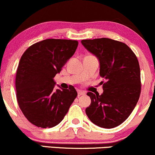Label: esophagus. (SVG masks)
<instances>
[{
  "mask_svg": "<svg viewBox=\"0 0 155 155\" xmlns=\"http://www.w3.org/2000/svg\"><path fill=\"white\" fill-rule=\"evenodd\" d=\"M78 95H85V92L81 91V90H78Z\"/></svg>",
  "mask_w": 155,
  "mask_h": 155,
  "instance_id": "1",
  "label": "esophagus"
}]
</instances>
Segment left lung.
Here are the masks:
<instances>
[{
    "label": "left lung",
    "instance_id": "left-lung-1",
    "mask_svg": "<svg viewBox=\"0 0 155 155\" xmlns=\"http://www.w3.org/2000/svg\"><path fill=\"white\" fill-rule=\"evenodd\" d=\"M81 44L99 60L100 76L105 80L101 81V95L87 92L91 104L85 111L92 123L113 128L127 120L139 99L141 85L138 59L128 46L113 39H87Z\"/></svg>",
    "mask_w": 155,
    "mask_h": 155
}]
</instances>
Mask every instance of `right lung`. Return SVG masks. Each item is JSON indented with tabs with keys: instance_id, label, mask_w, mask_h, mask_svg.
Returning <instances> with one entry per match:
<instances>
[{
	"instance_id": "1",
	"label": "right lung",
	"mask_w": 155,
	"mask_h": 155,
	"mask_svg": "<svg viewBox=\"0 0 155 155\" xmlns=\"http://www.w3.org/2000/svg\"><path fill=\"white\" fill-rule=\"evenodd\" d=\"M78 41L49 38L31 46L23 53L16 74L17 100L21 111L31 123L47 128L63 120L77 92L55 90L54 77L74 55Z\"/></svg>"
}]
</instances>
